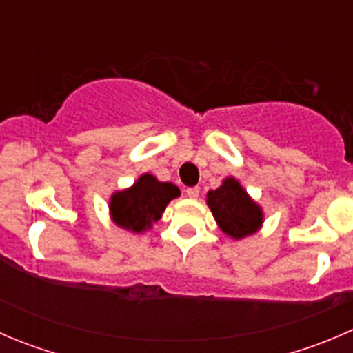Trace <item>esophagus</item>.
I'll return each instance as SVG.
<instances>
[{
	"label": "esophagus",
	"instance_id": "obj_1",
	"mask_svg": "<svg viewBox=\"0 0 353 353\" xmlns=\"http://www.w3.org/2000/svg\"><path fill=\"white\" fill-rule=\"evenodd\" d=\"M186 194L190 198H198V194H199V188L198 186H193V188H188L186 190Z\"/></svg>",
	"mask_w": 353,
	"mask_h": 353
}]
</instances>
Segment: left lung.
Wrapping results in <instances>:
<instances>
[{
    "instance_id": "8db88e82",
    "label": "left lung",
    "mask_w": 353,
    "mask_h": 353,
    "mask_svg": "<svg viewBox=\"0 0 353 353\" xmlns=\"http://www.w3.org/2000/svg\"><path fill=\"white\" fill-rule=\"evenodd\" d=\"M206 198L216 223L227 236L243 239L261 227V208L248 196L234 177H227L219 190L208 191Z\"/></svg>"
}]
</instances>
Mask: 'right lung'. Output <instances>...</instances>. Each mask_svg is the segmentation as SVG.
<instances>
[{
  "instance_id": "right-lung-1",
  "label": "right lung",
  "mask_w": 353,
  "mask_h": 353,
  "mask_svg": "<svg viewBox=\"0 0 353 353\" xmlns=\"http://www.w3.org/2000/svg\"><path fill=\"white\" fill-rule=\"evenodd\" d=\"M179 196V188L160 183L152 174H143L133 188L110 198V215L119 227L133 232L150 229L160 219L167 203Z\"/></svg>"
}]
</instances>
